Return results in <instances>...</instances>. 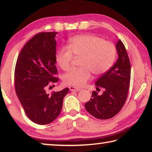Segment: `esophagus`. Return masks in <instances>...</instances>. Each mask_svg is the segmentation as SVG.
<instances>
[{"label": "esophagus", "mask_w": 152, "mask_h": 152, "mask_svg": "<svg viewBox=\"0 0 152 152\" xmlns=\"http://www.w3.org/2000/svg\"><path fill=\"white\" fill-rule=\"evenodd\" d=\"M69 89H70V91H77V92H78V91H80V88H76V87L72 86L69 87Z\"/></svg>", "instance_id": "1"}]
</instances>
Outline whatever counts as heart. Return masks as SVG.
Segmentation results:
<instances>
[{"label": "heart", "mask_w": 152, "mask_h": 152, "mask_svg": "<svg viewBox=\"0 0 152 152\" xmlns=\"http://www.w3.org/2000/svg\"><path fill=\"white\" fill-rule=\"evenodd\" d=\"M74 57H81L79 69H73L63 76L66 84L82 87L91 78V72L99 76L112 66L116 57V48L113 43L96 35L74 36L67 47L56 53V61L64 71L70 68Z\"/></svg>", "instance_id": "b5f03b06"}]
</instances>
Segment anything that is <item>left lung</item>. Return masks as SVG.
I'll return each mask as SVG.
<instances>
[{"label": "left lung", "instance_id": "1", "mask_svg": "<svg viewBox=\"0 0 152 152\" xmlns=\"http://www.w3.org/2000/svg\"><path fill=\"white\" fill-rule=\"evenodd\" d=\"M117 61L110 70L97 80L96 88L104 89L101 95L93 91L90 101L85 103L87 111L99 119H109L115 116L124 105L127 97L131 78V64L123 42L116 43Z\"/></svg>", "mask_w": 152, "mask_h": 152}]
</instances>
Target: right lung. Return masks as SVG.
<instances>
[{
  "mask_svg": "<svg viewBox=\"0 0 152 152\" xmlns=\"http://www.w3.org/2000/svg\"><path fill=\"white\" fill-rule=\"evenodd\" d=\"M57 32H42L32 37L20 51L15 70V91L28 118L47 125L60 114L68 88L51 94L45 90L58 82L54 75ZM54 86V85H53Z\"/></svg>",
  "mask_w": 152,
  "mask_h": 152,
  "instance_id": "obj_1",
  "label": "right lung"
}]
</instances>
